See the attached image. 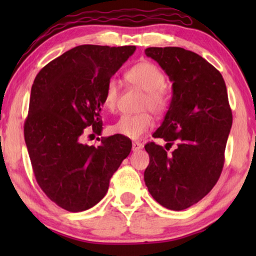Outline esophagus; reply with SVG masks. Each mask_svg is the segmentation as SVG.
<instances>
[{"mask_svg": "<svg viewBox=\"0 0 256 256\" xmlns=\"http://www.w3.org/2000/svg\"><path fill=\"white\" fill-rule=\"evenodd\" d=\"M143 148V144L141 142H132V152H138V150H141Z\"/></svg>", "mask_w": 256, "mask_h": 256, "instance_id": "34e87169", "label": "esophagus"}]
</instances>
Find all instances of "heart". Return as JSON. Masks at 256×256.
I'll return each mask as SVG.
<instances>
[{"mask_svg":"<svg viewBox=\"0 0 256 256\" xmlns=\"http://www.w3.org/2000/svg\"><path fill=\"white\" fill-rule=\"evenodd\" d=\"M126 78L132 86L144 90L146 96L142 101L141 110H152L154 114L160 115L169 106V98L164 90L166 76L163 72L149 62H141L130 68L126 73ZM118 82L112 78L107 82L104 94V104L108 110L113 112L118 106ZM154 126V120L149 113L136 115H122L110 129L114 134L136 140L142 138Z\"/></svg>","mask_w":256,"mask_h":256,"instance_id":"heart-1","label":"heart"}]
</instances>
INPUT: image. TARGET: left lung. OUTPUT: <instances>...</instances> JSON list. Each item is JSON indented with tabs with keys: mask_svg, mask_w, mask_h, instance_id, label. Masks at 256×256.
Instances as JSON below:
<instances>
[{
	"mask_svg": "<svg viewBox=\"0 0 256 256\" xmlns=\"http://www.w3.org/2000/svg\"><path fill=\"white\" fill-rule=\"evenodd\" d=\"M172 82V99L149 142L144 182L152 198L164 208L182 211L205 197L218 182L232 127V110L224 78L214 66L182 48H148ZM174 144L172 153L167 150Z\"/></svg>",
	"mask_w": 256,
	"mask_h": 256,
	"instance_id": "left-lung-1",
	"label": "left lung"
}]
</instances>
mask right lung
<instances>
[{"instance_id": "1", "label": "right lung", "mask_w": 256, "mask_h": 256, "mask_svg": "<svg viewBox=\"0 0 256 256\" xmlns=\"http://www.w3.org/2000/svg\"><path fill=\"white\" fill-rule=\"evenodd\" d=\"M135 46L79 45L45 65L31 88L24 138L38 185L68 212L93 208L132 150L121 135L82 144V135L102 130L100 113L107 82ZM92 134V135H93Z\"/></svg>"}]
</instances>
